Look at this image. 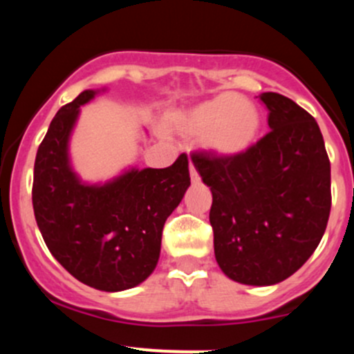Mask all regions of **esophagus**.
I'll return each mask as SVG.
<instances>
[{"instance_id":"esophagus-1","label":"esophagus","mask_w":354,"mask_h":354,"mask_svg":"<svg viewBox=\"0 0 354 354\" xmlns=\"http://www.w3.org/2000/svg\"><path fill=\"white\" fill-rule=\"evenodd\" d=\"M189 176H191V181H193V183H200V174H198L196 168H194L193 165H189Z\"/></svg>"}]
</instances>
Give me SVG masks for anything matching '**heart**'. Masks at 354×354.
Segmentation results:
<instances>
[{
	"label": "heart",
	"mask_w": 354,
	"mask_h": 354,
	"mask_svg": "<svg viewBox=\"0 0 354 354\" xmlns=\"http://www.w3.org/2000/svg\"><path fill=\"white\" fill-rule=\"evenodd\" d=\"M259 113L250 101L233 93L203 101L181 118L188 135L206 136V145L221 156L245 153L258 136Z\"/></svg>",
	"instance_id": "heart-1"
}]
</instances>
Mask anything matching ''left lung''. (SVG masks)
<instances>
[{"label": "left lung", "instance_id": "8db88e82", "mask_svg": "<svg viewBox=\"0 0 354 354\" xmlns=\"http://www.w3.org/2000/svg\"><path fill=\"white\" fill-rule=\"evenodd\" d=\"M271 131L236 156L200 149L194 168L213 194L214 256L233 281L276 284L301 268L326 230L331 166L319 126L278 93H263Z\"/></svg>", "mask_w": 354, "mask_h": 354}]
</instances>
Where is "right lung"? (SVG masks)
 <instances>
[{"label":"right lung","instance_id":"right-lung-1","mask_svg":"<svg viewBox=\"0 0 354 354\" xmlns=\"http://www.w3.org/2000/svg\"><path fill=\"white\" fill-rule=\"evenodd\" d=\"M86 89L53 118L35 160L33 209L48 250L68 273L101 291L143 283L160 259L165 221L191 185L188 156L168 168L128 169L104 185L81 183L68 141Z\"/></svg>","mask_w":354,"mask_h":354}]
</instances>
